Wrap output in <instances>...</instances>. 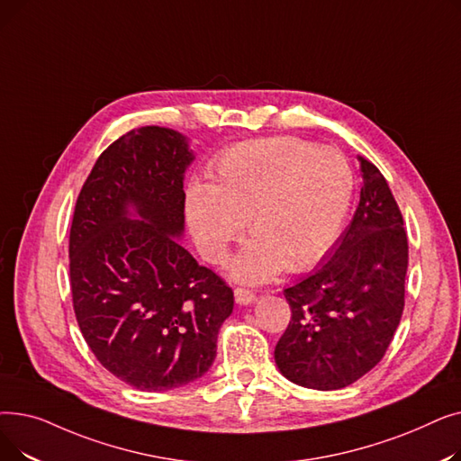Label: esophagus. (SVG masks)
I'll list each match as a JSON object with an SVG mask.
<instances>
[{"label":"esophagus","instance_id":"obj_1","mask_svg":"<svg viewBox=\"0 0 461 461\" xmlns=\"http://www.w3.org/2000/svg\"><path fill=\"white\" fill-rule=\"evenodd\" d=\"M233 295H235V303L239 306H249V304H252L256 301V295L247 287H237L235 292H233Z\"/></svg>","mask_w":461,"mask_h":461}]
</instances>
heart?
<instances>
[{
  "mask_svg": "<svg viewBox=\"0 0 461 461\" xmlns=\"http://www.w3.org/2000/svg\"><path fill=\"white\" fill-rule=\"evenodd\" d=\"M211 179L186 190L190 235L205 261L221 263L249 221L254 239L230 265L231 276L249 284L284 267H313L340 235L355 192L342 151L295 136L233 145L218 157Z\"/></svg>",
  "mask_w": 461,
  "mask_h": 461,
  "instance_id": "b5f03b06",
  "label": "heart"
}]
</instances>
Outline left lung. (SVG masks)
Returning <instances> with one entry per match:
<instances>
[{
    "instance_id": "obj_1",
    "label": "left lung",
    "mask_w": 461,
    "mask_h": 461,
    "mask_svg": "<svg viewBox=\"0 0 461 461\" xmlns=\"http://www.w3.org/2000/svg\"><path fill=\"white\" fill-rule=\"evenodd\" d=\"M360 160V200L320 269L284 289L292 321L275 348L284 377L336 391L368 374L400 325L407 273L403 218L379 169Z\"/></svg>"
}]
</instances>
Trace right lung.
<instances>
[{
	"label": "right lung",
	"mask_w": 461,
	"mask_h": 461,
	"mask_svg": "<svg viewBox=\"0 0 461 461\" xmlns=\"http://www.w3.org/2000/svg\"><path fill=\"white\" fill-rule=\"evenodd\" d=\"M192 160L186 138L172 129L131 131L96 158L72 216L78 327L110 374L148 393L200 379L233 310L231 287L176 240Z\"/></svg>",
	"instance_id": "right-lung-1"
}]
</instances>
